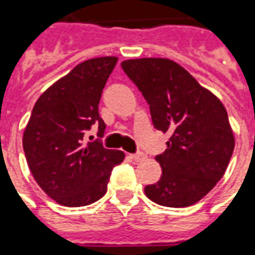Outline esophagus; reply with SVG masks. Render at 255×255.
Masks as SVG:
<instances>
[{
    "label": "esophagus",
    "instance_id": "obj_1",
    "mask_svg": "<svg viewBox=\"0 0 255 255\" xmlns=\"http://www.w3.org/2000/svg\"><path fill=\"white\" fill-rule=\"evenodd\" d=\"M129 158L135 162L143 161V159H146V155L143 154V152H136V154H129Z\"/></svg>",
    "mask_w": 255,
    "mask_h": 255
}]
</instances>
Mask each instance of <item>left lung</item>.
<instances>
[{
  "instance_id": "left-lung-1",
  "label": "left lung",
  "mask_w": 255,
  "mask_h": 255,
  "mask_svg": "<svg viewBox=\"0 0 255 255\" xmlns=\"http://www.w3.org/2000/svg\"><path fill=\"white\" fill-rule=\"evenodd\" d=\"M122 67L150 105L154 127L170 133L166 150L155 156L161 178L144 193L165 207L195 204L223 177L233 155L235 139L227 111L173 60L129 59Z\"/></svg>"
}]
</instances>
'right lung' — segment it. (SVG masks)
Returning <instances> with one entry per match:
<instances>
[{
  "label": "right lung",
  "instance_id": "right-lung-1",
  "mask_svg": "<svg viewBox=\"0 0 255 255\" xmlns=\"http://www.w3.org/2000/svg\"><path fill=\"white\" fill-rule=\"evenodd\" d=\"M118 62L116 56L85 60L37 99L22 148L33 178L65 207H84L107 193L112 169L124 152L108 150L100 139L85 143L86 131L105 123L99 113L101 93Z\"/></svg>",
  "mask_w": 255,
  "mask_h": 255
}]
</instances>
